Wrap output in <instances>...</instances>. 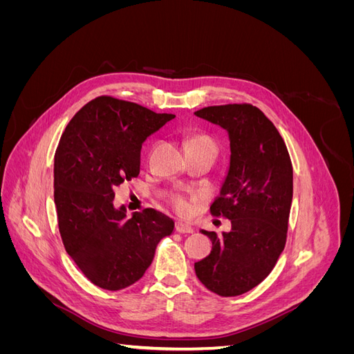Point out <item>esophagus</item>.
Here are the masks:
<instances>
[{"mask_svg":"<svg viewBox=\"0 0 354 354\" xmlns=\"http://www.w3.org/2000/svg\"><path fill=\"white\" fill-rule=\"evenodd\" d=\"M176 230L178 233H194V227H192L189 223H185V221H178L176 224Z\"/></svg>","mask_w":354,"mask_h":354,"instance_id":"34e87169","label":"esophagus"}]
</instances>
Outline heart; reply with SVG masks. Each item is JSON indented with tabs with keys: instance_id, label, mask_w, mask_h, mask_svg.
Returning <instances> with one entry per match:
<instances>
[{
	"instance_id": "1",
	"label": "heart",
	"mask_w": 354,
	"mask_h": 354,
	"mask_svg": "<svg viewBox=\"0 0 354 354\" xmlns=\"http://www.w3.org/2000/svg\"><path fill=\"white\" fill-rule=\"evenodd\" d=\"M187 147H194V146H211L217 151V146H216V142L212 140V138L207 134H195L189 137V140L186 143ZM173 205L174 208L181 212V214H187L190 212L192 209V201L183 195H176L173 198Z\"/></svg>"
}]
</instances>
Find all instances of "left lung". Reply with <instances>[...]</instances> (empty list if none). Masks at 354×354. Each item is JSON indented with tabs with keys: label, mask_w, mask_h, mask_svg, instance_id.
Wrapping results in <instances>:
<instances>
[{
	"label": "left lung",
	"mask_w": 354,
	"mask_h": 354,
	"mask_svg": "<svg viewBox=\"0 0 354 354\" xmlns=\"http://www.w3.org/2000/svg\"><path fill=\"white\" fill-rule=\"evenodd\" d=\"M196 116L229 133L230 167L211 214L230 232H207L212 251L195 263L198 279L221 297L251 291L270 274L286 243L292 164L282 136L248 103L208 106Z\"/></svg>",
	"instance_id": "1"
}]
</instances>
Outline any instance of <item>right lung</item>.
Listing matches in <instances>:
<instances>
[{
	"instance_id": "1",
	"label": "right lung",
	"mask_w": 354,
	"mask_h": 354,
	"mask_svg": "<svg viewBox=\"0 0 354 354\" xmlns=\"http://www.w3.org/2000/svg\"><path fill=\"white\" fill-rule=\"evenodd\" d=\"M176 118L100 95L75 115L55 155V203L66 252L95 286L120 291L152 264L174 221L146 208L127 218L115 189L140 173L146 138Z\"/></svg>"
}]
</instances>
